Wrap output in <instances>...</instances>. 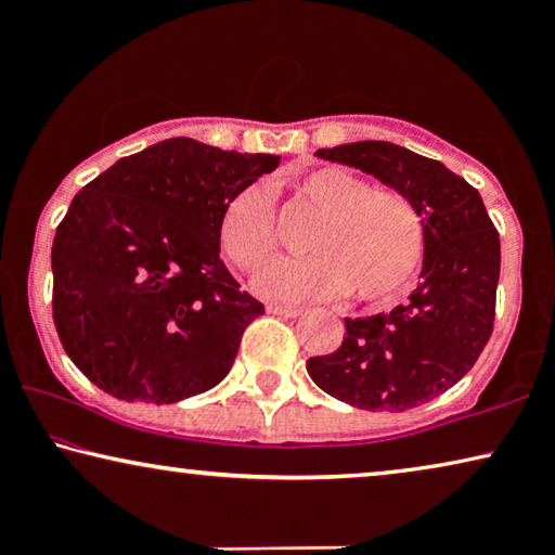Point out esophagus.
I'll use <instances>...</instances> for the list:
<instances>
[{
  "label": "esophagus",
  "instance_id": "esophagus-1",
  "mask_svg": "<svg viewBox=\"0 0 555 555\" xmlns=\"http://www.w3.org/2000/svg\"><path fill=\"white\" fill-rule=\"evenodd\" d=\"M268 313L280 315V318H300L302 310H298V308H283V306H268Z\"/></svg>",
  "mask_w": 555,
  "mask_h": 555
}]
</instances>
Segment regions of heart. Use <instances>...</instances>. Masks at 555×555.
I'll return each mask as SVG.
<instances>
[{"mask_svg":"<svg viewBox=\"0 0 555 555\" xmlns=\"http://www.w3.org/2000/svg\"><path fill=\"white\" fill-rule=\"evenodd\" d=\"M293 192L321 215L306 242L313 255L268 264L255 280L262 298L300 306L351 291L361 302H384L412 285L427 232L409 196L376 189L340 166L302 171ZM219 245L227 260L245 272H255L275 255L278 222L268 189L249 184L232 196L219 222Z\"/></svg>","mask_w":555,"mask_h":555,"instance_id":"b5f03b06","label":"heart"}]
</instances>
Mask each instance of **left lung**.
<instances>
[{
	"label": "left lung",
	"instance_id": "1",
	"mask_svg": "<svg viewBox=\"0 0 555 555\" xmlns=\"http://www.w3.org/2000/svg\"><path fill=\"white\" fill-rule=\"evenodd\" d=\"M409 196L427 232L422 283L391 313L346 318L338 351L308 359L325 393L369 412H406L452 389L495 325L500 234L482 196L435 158L389 141L318 149Z\"/></svg>",
	"mask_w": 555,
	"mask_h": 555
}]
</instances>
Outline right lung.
Here are the masks:
<instances>
[{"instance_id": "1", "label": "right lung", "mask_w": 555, "mask_h": 555, "mask_svg": "<svg viewBox=\"0 0 555 555\" xmlns=\"http://www.w3.org/2000/svg\"><path fill=\"white\" fill-rule=\"evenodd\" d=\"M278 162L169 139L75 194L52 242V321L98 389L173 404L227 376L264 306L219 260V222Z\"/></svg>"}]
</instances>
